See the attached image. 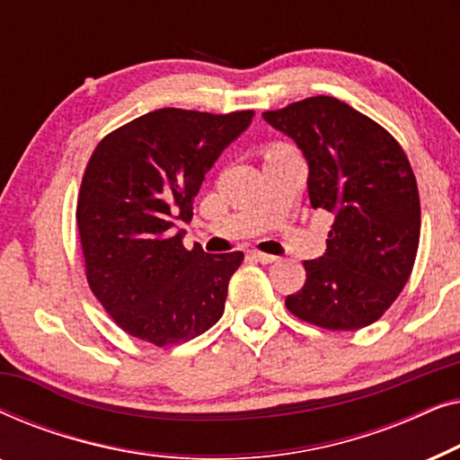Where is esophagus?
I'll return each instance as SVG.
<instances>
[{
	"mask_svg": "<svg viewBox=\"0 0 460 460\" xmlns=\"http://www.w3.org/2000/svg\"><path fill=\"white\" fill-rule=\"evenodd\" d=\"M251 260H255V261H260V263H274L276 260H279V257H274V255H268V253H260V251H251Z\"/></svg>",
	"mask_w": 460,
	"mask_h": 460,
	"instance_id": "esophagus-1",
	"label": "esophagus"
}]
</instances>
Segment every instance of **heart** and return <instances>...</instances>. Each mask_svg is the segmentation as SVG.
Returning <instances> with one entry per match:
<instances>
[{
  "instance_id": "heart-1",
  "label": "heart",
  "mask_w": 460,
  "mask_h": 460,
  "mask_svg": "<svg viewBox=\"0 0 460 460\" xmlns=\"http://www.w3.org/2000/svg\"><path fill=\"white\" fill-rule=\"evenodd\" d=\"M280 150H288L287 146H282V144H276V146H270L268 153H280Z\"/></svg>"
}]
</instances>
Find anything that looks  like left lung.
<instances>
[{
	"label": "left lung",
	"instance_id": "obj_1",
	"mask_svg": "<svg viewBox=\"0 0 460 460\" xmlns=\"http://www.w3.org/2000/svg\"><path fill=\"white\" fill-rule=\"evenodd\" d=\"M263 119L304 153L314 209L335 216L324 255L304 261L305 285L285 299L288 312L329 331L373 324L404 288L419 249V188L404 150L331 96Z\"/></svg>",
	"mask_w": 460,
	"mask_h": 460
}]
</instances>
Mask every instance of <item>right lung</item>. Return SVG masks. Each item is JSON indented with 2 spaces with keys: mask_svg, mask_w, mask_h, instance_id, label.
<instances>
[{
  "mask_svg": "<svg viewBox=\"0 0 460 460\" xmlns=\"http://www.w3.org/2000/svg\"><path fill=\"white\" fill-rule=\"evenodd\" d=\"M230 115L159 109L134 119L93 150L81 181L77 226L85 274L111 318L159 348L199 337L222 318L243 253L188 251L178 219L219 155L249 128Z\"/></svg>",
  "mask_w": 460,
  "mask_h": 460,
  "instance_id": "right-lung-1",
  "label": "right lung"
}]
</instances>
